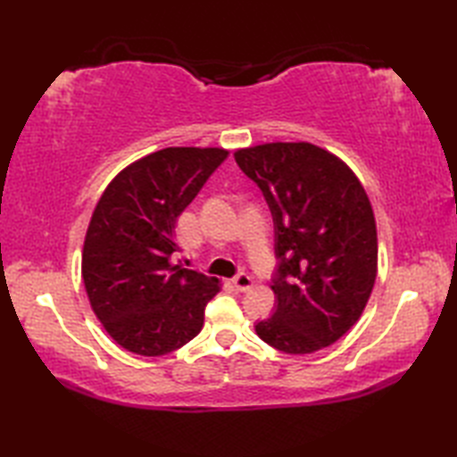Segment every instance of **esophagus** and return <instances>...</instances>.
<instances>
[{
	"label": "esophagus",
	"instance_id": "1",
	"mask_svg": "<svg viewBox=\"0 0 457 457\" xmlns=\"http://www.w3.org/2000/svg\"><path fill=\"white\" fill-rule=\"evenodd\" d=\"M231 283H234L236 290H241V293H244V290L251 288V285H253V277H251L249 273H245V270H241V273H237L234 277V280H231Z\"/></svg>",
	"mask_w": 457,
	"mask_h": 457
}]
</instances>
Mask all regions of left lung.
<instances>
[{
    "label": "left lung",
    "mask_w": 457,
    "mask_h": 457,
    "mask_svg": "<svg viewBox=\"0 0 457 457\" xmlns=\"http://www.w3.org/2000/svg\"><path fill=\"white\" fill-rule=\"evenodd\" d=\"M273 213L277 308L255 324L278 352L303 355L337 342L375 285L377 228L353 170L312 143H265L234 153Z\"/></svg>",
    "instance_id": "left-lung-1"
}]
</instances>
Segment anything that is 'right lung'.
<instances>
[{"mask_svg":"<svg viewBox=\"0 0 457 457\" xmlns=\"http://www.w3.org/2000/svg\"><path fill=\"white\" fill-rule=\"evenodd\" d=\"M226 159L218 147H167L131 162L102 194L82 278L94 314L128 352L157 357L200 334L220 280L174 263V223Z\"/></svg>","mask_w":457,"mask_h":457,"instance_id":"right-lung-1","label":"right lung"}]
</instances>
